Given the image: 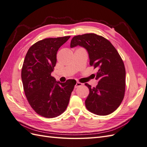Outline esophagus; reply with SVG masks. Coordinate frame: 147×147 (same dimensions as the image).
Returning a JSON list of instances; mask_svg holds the SVG:
<instances>
[{
  "instance_id": "esophagus-1",
  "label": "esophagus",
  "mask_w": 147,
  "mask_h": 147,
  "mask_svg": "<svg viewBox=\"0 0 147 147\" xmlns=\"http://www.w3.org/2000/svg\"><path fill=\"white\" fill-rule=\"evenodd\" d=\"M82 83H80V82H77V83H76V84H75V88H77L78 87H79V86H82Z\"/></svg>"
}]
</instances>
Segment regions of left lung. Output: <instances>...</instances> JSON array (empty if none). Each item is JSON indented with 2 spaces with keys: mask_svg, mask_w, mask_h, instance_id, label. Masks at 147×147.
Returning <instances> with one entry per match:
<instances>
[{
  "mask_svg": "<svg viewBox=\"0 0 147 147\" xmlns=\"http://www.w3.org/2000/svg\"><path fill=\"white\" fill-rule=\"evenodd\" d=\"M78 45L88 51L90 65L98 70L96 87L85 83L90 90L85 100L86 109L98 115L113 113L121 104L125 92L126 70L121 56L110 41L96 34L74 37L70 47Z\"/></svg>",
  "mask_w": 147,
  "mask_h": 147,
  "instance_id": "1",
  "label": "left lung"
}]
</instances>
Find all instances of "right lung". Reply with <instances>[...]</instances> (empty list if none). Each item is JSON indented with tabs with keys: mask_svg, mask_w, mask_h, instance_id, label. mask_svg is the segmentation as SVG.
Segmentation results:
<instances>
[{
	"mask_svg": "<svg viewBox=\"0 0 147 147\" xmlns=\"http://www.w3.org/2000/svg\"><path fill=\"white\" fill-rule=\"evenodd\" d=\"M70 36L40 40L28 50L21 70L26 98L37 114L51 118L63 113L76 84L74 80L56 82L51 75L56 64L59 48Z\"/></svg>",
	"mask_w": 147,
	"mask_h": 147,
	"instance_id": "add662e5",
	"label": "right lung"
}]
</instances>
